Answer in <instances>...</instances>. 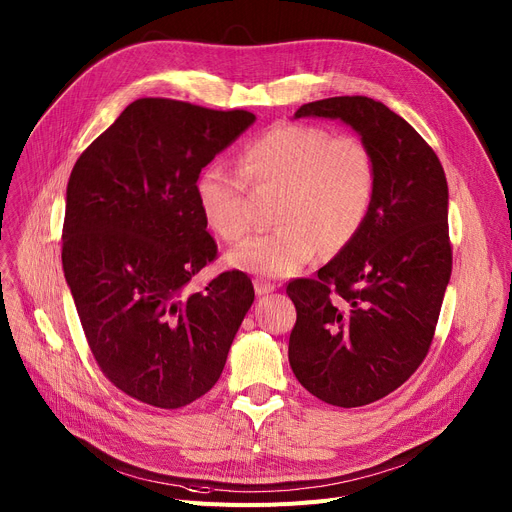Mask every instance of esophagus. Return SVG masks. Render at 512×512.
Returning a JSON list of instances; mask_svg holds the SVG:
<instances>
[{"instance_id":"34e87169","label":"esophagus","mask_w":512,"mask_h":512,"mask_svg":"<svg viewBox=\"0 0 512 512\" xmlns=\"http://www.w3.org/2000/svg\"><path fill=\"white\" fill-rule=\"evenodd\" d=\"M276 290V284L274 282H267L263 278H257L255 280V292L257 294H267V292H274Z\"/></svg>"}]
</instances>
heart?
<instances>
[{
    "mask_svg": "<svg viewBox=\"0 0 512 512\" xmlns=\"http://www.w3.org/2000/svg\"><path fill=\"white\" fill-rule=\"evenodd\" d=\"M249 188L274 193L272 232L230 253V263L259 276L297 274L324 247L336 253L363 230L375 193L378 164L353 134L326 126L284 122L242 147L238 172L224 164L205 166L195 180V201L207 228L238 242L251 228Z\"/></svg>",
    "mask_w": 512,
    "mask_h": 512,
    "instance_id": "heart-1",
    "label": "heart"
}]
</instances>
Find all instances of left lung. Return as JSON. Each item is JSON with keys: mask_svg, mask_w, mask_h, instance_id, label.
<instances>
[{"mask_svg": "<svg viewBox=\"0 0 512 512\" xmlns=\"http://www.w3.org/2000/svg\"><path fill=\"white\" fill-rule=\"evenodd\" d=\"M294 116L351 124L378 164L359 236L315 278L286 286L297 307L288 340L297 380L328 405L363 407L405 384L432 346L452 272L448 184L434 149L382 101L330 97Z\"/></svg>", "mask_w": 512, "mask_h": 512, "instance_id": "obj_1", "label": "left lung"}]
</instances>
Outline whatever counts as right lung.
Segmentation results:
<instances>
[{
  "mask_svg": "<svg viewBox=\"0 0 512 512\" xmlns=\"http://www.w3.org/2000/svg\"><path fill=\"white\" fill-rule=\"evenodd\" d=\"M253 122L247 110L143 97L72 168L66 282L99 369L149 407L180 409L209 392L253 305L245 272L188 286L218 259L195 180Z\"/></svg>",
  "mask_w": 512,
  "mask_h": 512,
  "instance_id": "obj_1",
  "label": "right lung"
}]
</instances>
